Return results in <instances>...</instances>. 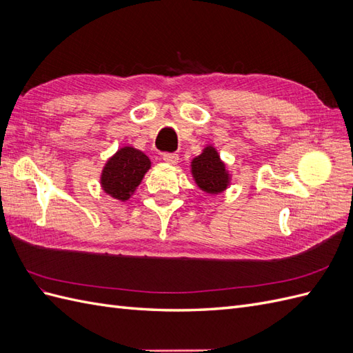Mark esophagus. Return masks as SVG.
I'll return each mask as SVG.
<instances>
[{
  "instance_id": "esophagus-1",
  "label": "esophagus",
  "mask_w": 353,
  "mask_h": 353,
  "mask_svg": "<svg viewBox=\"0 0 353 353\" xmlns=\"http://www.w3.org/2000/svg\"><path fill=\"white\" fill-rule=\"evenodd\" d=\"M162 159L169 165H176L178 160H179V156L176 153H163Z\"/></svg>"
}]
</instances>
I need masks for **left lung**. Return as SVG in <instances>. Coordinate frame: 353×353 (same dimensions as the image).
<instances>
[{
    "mask_svg": "<svg viewBox=\"0 0 353 353\" xmlns=\"http://www.w3.org/2000/svg\"><path fill=\"white\" fill-rule=\"evenodd\" d=\"M191 174L196 184L209 194L222 193L230 183V174L227 172L225 165L212 145H208L200 156L193 159Z\"/></svg>",
    "mask_w": 353,
    "mask_h": 353,
    "instance_id": "left-lung-1",
    "label": "left lung"
}]
</instances>
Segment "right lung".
Segmentation results:
<instances>
[{"label":"right lung","instance_id":"right-lung-1","mask_svg":"<svg viewBox=\"0 0 353 353\" xmlns=\"http://www.w3.org/2000/svg\"><path fill=\"white\" fill-rule=\"evenodd\" d=\"M150 166V159L143 152L134 147H122L103 168L101 187L113 199L125 201L140 185Z\"/></svg>","mask_w":353,"mask_h":353}]
</instances>
